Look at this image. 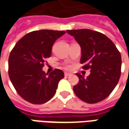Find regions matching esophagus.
Returning <instances> with one entry per match:
<instances>
[{"label": "esophagus", "instance_id": "1", "mask_svg": "<svg viewBox=\"0 0 129 129\" xmlns=\"http://www.w3.org/2000/svg\"><path fill=\"white\" fill-rule=\"evenodd\" d=\"M64 75L66 77H69V76L72 75V74H71V73H65Z\"/></svg>", "mask_w": 129, "mask_h": 129}]
</instances>
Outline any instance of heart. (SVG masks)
<instances>
[{"label":"heart","mask_w":129,"mask_h":129,"mask_svg":"<svg viewBox=\"0 0 129 129\" xmlns=\"http://www.w3.org/2000/svg\"><path fill=\"white\" fill-rule=\"evenodd\" d=\"M67 68H69V66H67Z\"/></svg>","instance_id":"b5f03b06"}]
</instances>
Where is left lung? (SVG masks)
<instances>
[{
	"instance_id": "left-lung-1",
	"label": "left lung",
	"mask_w": 129,
	"mask_h": 129,
	"mask_svg": "<svg viewBox=\"0 0 129 129\" xmlns=\"http://www.w3.org/2000/svg\"><path fill=\"white\" fill-rule=\"evenodd\" d=\"M81 50L83 68L90 69L85 78L77 73L79 83L73 87L77 97L88 104L102 101L111 94L121 75V54L113 41L104 34L88 29L67 30Z\"/></svg>"
}]
</instances>
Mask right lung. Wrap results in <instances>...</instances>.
Wrapping results in <instances>:
<instances>
[{
    "label": "right lung",
    "mask_w": 129,
    "mask_h": 129,
    "mask_svg": "<svg viewBox=\"0 0 129 129\" xmlns=\"http://www.w3.org/2000/svg\"><path fill=\"white\" fill-rule=\"evenodd\" d=\"M65 31L41 29L29 32L16 43L9 56V77L23 99L34 104L51 100L59 81L64 77L61 70L49 75L42 70L45 59L51 56L52 47Z\"/></svg>",
    "instance_id": "1"
}]
</instances>
